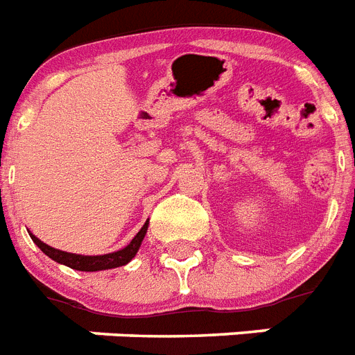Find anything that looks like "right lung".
<instances>
[{
    "instance_id": "right-lung-1",
    "label": "right lung",
    "mask_w": 355,
    "mask_h": 355,
    "mask_svg": "<svg viewBox=\"0 0 355 355\" xmlns=\"http://www.w3.org/2000/svg\"><path fill=\"white\" fill-rule=\"evenodd\" d=\"M146 229H148V223H144L132 242L124 249H121V251H115V253L110 254H98V257H84V254L65 253V251H60V249L51 248V245L42 242V240H38L34 234H31V238L55 262L64 263V266H67L71 269H76V271H102V269H113L119 268V266H126L137 254L139 248H141V242H143L144 234H146Z\"/></svg>"
}]
</instances>
